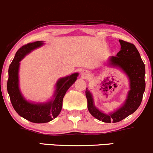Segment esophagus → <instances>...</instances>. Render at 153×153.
Returning <instances> with one entry per match:
<instances>
[{
    "label": "esophagus",
    "instance_id": "esophagus-1",
    "mask_svg": "<svg viewBox=\"0 0 153 153\" xmlns=\"http://www.w3.org/2000/svg\"><path fill=\"white\" fill-rule=\"evenodd\" d=\"M82 74H83V76H84V77H86L88 75V73L86 72V71H84L82 72Z\"/></svg>",
    "mask_w": 153,
    "mask_h": 153
}]
</instances>
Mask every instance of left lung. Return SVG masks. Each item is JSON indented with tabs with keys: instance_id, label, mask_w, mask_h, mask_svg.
Returning <instances> with one entry per match:
<instances>
[{
	"instance_id": "1",
	"label": "left lung",
	"mask_w": 153,
	"mask_h": 153,
	"mask_svg": "<svg viewBox=\"0 0 153 153\" xmlns=\"http://www.w3.org/2000/svg\"><path fill=\"white\" fill-rule=\"evenodd\" d=\"M121 49L116 56L110 58V65L124 71L130 79L131 89L125 103L119 109L110 114H105L94 106L91 94L86 90L87 106L89 113L97 119L105 123H117L135 112L140 106L146 88L145 64L140 53L132 43L119 39Z\"/></svg>"
}]
</instances>
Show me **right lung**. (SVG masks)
<instances>
[{
  "label": "right lung",
  "mask_w": 153,
  "mask_h": 153,
  "mask_svg": "<svg viewBox=\"0 0 153 153\" xmlns=\"http://www.w3.org/2000/svg\"><path fill=\"white\" fill-rule=\"evenodd\" d=\"M41 41L27 43L17 51L8 69L7 90L13 107L18 114L26 120L36 123H48L59 114L62 108V101L66 92L76 80L78 73L57 81L54 99L45 103H32L22 97L18 86V69L20 62L26 54L39 47L42 46Z\"/></svg>",
  "instance_id": "obj_1"
}]
</instances>
